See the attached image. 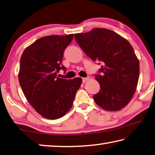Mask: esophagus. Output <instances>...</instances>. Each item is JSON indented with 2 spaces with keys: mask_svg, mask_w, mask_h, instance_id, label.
I'll return each instance as SVG.
<instances>
[{
  "mask_svg": "<svg viewBox=\"0 0 155 155\" xmlns=\"http://www.w3.org/2000/svg\"><path fill=\"white\" fill-rule=\"evenodd\" d=\"M90 79V78H89L88 77H87V78H82V82L83 83H85L86 82H87V81Z\"/></svg>",
  "mask_w": 155,
  "mask_h": 155,
  "instance_id": "esophagus-1",
  "label": "esophagus"
}]
</instances>
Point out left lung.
I'll return each instance as SVG.
<instances>
[{
    "mask_svg": "<svg viewBox=\"0 0 155 155\" xmlns=\"http://www.w3.org/2000/svg\"><path fill=\"white\" fill-rule=\"evenodd\" d=\"M75 39L86 55L101 64L94 75L101 88L93 95L96 104L107 111L125 107L136 91L140 75L139 60L131 45L106 28L75 34Z\"/></svg>",
    "mask_w": 155,
    "mask_h": 155,
    "instance_id": "left-lung-1",
    "label": "left lung"
}]
</instances>
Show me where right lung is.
I'll list each match as a JSON object with an SVG mask.
<instances>
[{"label": "right lung", "instance_id": "right-lung-1", "mask_svg": "<svg viewBox=\"0 0 155 155\" xmlns=\"http://www.w3.org/2000/svg\"><path fill=\"white\" fill-rule=\"evenodd\" d=\"M73 34L50 35L37 39L21 54L19 82L26 99L37 113L48 119H58L69 112L82 80L56 77L64 51Z\"/></svg>", "mask_w": 155, "mask_h": 155}]
</instances>
